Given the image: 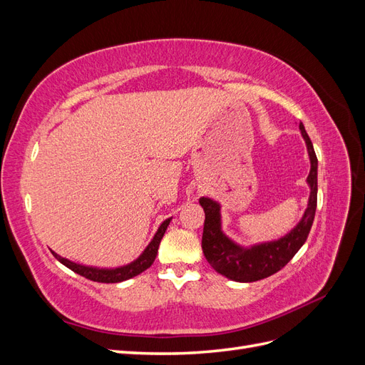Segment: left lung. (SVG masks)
Wrapping results in <instances>:
<instances>
[{
  "instance_id": "1",
  "label": "left lung",
  "mask_w": 365,
  "mask_h": 365,
  "mask_svg": "<svg viewBox=\"0 0 365 365\" xmlns=\"http://www.w3.org/2000/svg\"><path fill=\"white\" fill-rule=\"evenodd\" d=\"M300 130L302 137L306 141L309 160H311V172H309L306 180L311 193H309L307 208L304 210L300 222L288 235H284L277 240L262 242V244H254L251 247H242L236 244L235 240H231L222 231L220 204L213 201L212 197L205 196L200 200V204L205 213L202 233L204 256L216 272L222 274L224 277L230 280L251 283L269 277V275L280 271L295 256L297 251L303 247L309 236L317 210L318 160L312 141L309 138L303 123H300Z\"/></svg>"
}]
</instances>
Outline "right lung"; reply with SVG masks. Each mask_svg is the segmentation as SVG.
I'll return each mask as SVG.
<instances>
[{
    "mask_svg": "<svg viewBox=\"0 0 365 365\" xmlns=\"http://www.w3.org/2000/svg\"><path fill=\"white\" fill-rule=\"evenodd\" d=\"M172 217L165 219L164 222L160 225V228L157 230L155 236L149 242V245L145 248L140 256L128 264H123V267H117V268H97V267H86V264H81V263H76L71 262L68 259H65L59 254H56L54 251L53 256L56 257L62 264L65 267L70 268L71 271H74L76 274L82 275V277L90 279L93 282H98V283H118V282H125L129 280L132 277H135V275L141 274L143 271H146L150 264L153 263L157 257V252H158V247H160V242L165 233V230H168L169 224H170Z\"/></svg>",
    "mask_w": 365,
    "mask_h": 365,
    "instance_id": "right-lung-1",
    "label": "right lung"
}]
</instances>
